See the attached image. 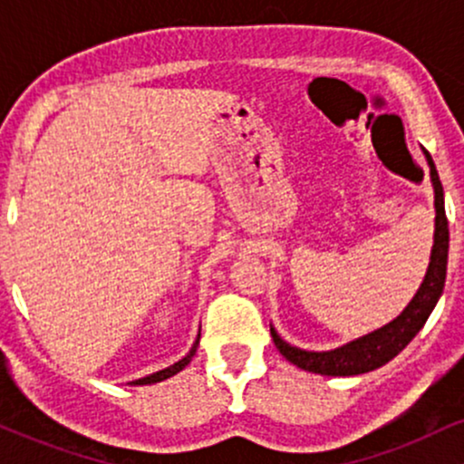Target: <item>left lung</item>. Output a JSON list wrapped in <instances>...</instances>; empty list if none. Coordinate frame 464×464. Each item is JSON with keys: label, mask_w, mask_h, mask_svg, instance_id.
<instances>
[{"label": "left lung", "mask_w": 464, "mask_h": 464, "mask_svg": "<svg viewBox=\"0 0 464 464\" xmlns=\"http://www.w3.org/2000/svg\"><path fill=\"white\" fill-rule=\"evenodd\" d=\"M428 165H430V177H432L434 185V207H436V231H434V246L432 257H430L428 275H425L423 284H420L419 292L414 299L408 303L403 310L392 323L384 324L382 329L372 332L364 338L353 340V343L344 344V347L334 351H303L287 344L285 340L279 338V334L270 327V335H273L276 349L287 362L299 366L303 371L318 372V375H332V377H347V375H360V372H369L384 366L388 360H392L399 351L408 347L410 340L419 334L428 316L432 314L436 301H439L440 292L445 287V275H447V248H450V227H447L445 216V200H443V185H440L439 172L436 165L428 152Z\"/></svg>", "instance_id": "left-lung-1"}]
</instances>
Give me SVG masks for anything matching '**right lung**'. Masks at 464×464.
Listing matches in <instances>:
<instances>
[{
    "label": "right lung",
    "instance_id": "right-lung-1",
    "mask_svg": "<svg viewBox=\"0 0 464 464\" xmlns=\"http://www.w3.org/2000/svg\"><path fill=\"white\" fill-rule=\"evenodd\" d=\"M198 338H200V334H198ZM198 338H196L194 347L189 349V353L185 355L183 360H179L177 364L168 366V369H163V371H159V372H152V375H148V377H141V380H135V382H132V384H135V386H143V384H157V382H163V380H168V377L177 375V372H179V371H183L185 366H188L189 362H191V358H194V353H196V347H198Z\"/></svg>",
    "mask_w": 464,
    "mask_h": 464
}]
</instances>
